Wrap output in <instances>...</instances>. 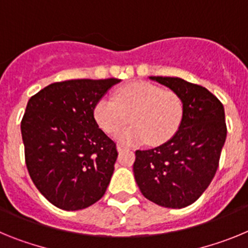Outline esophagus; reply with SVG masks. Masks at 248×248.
<instances>
[{
    "mask_svg": "<svg viewBox=\"0 0 248 248\" xmlns=\"http://www.w3.org/2000/svg\"><path fill=\"white\" fill-rule=\"evenodd\" d=\"M117 150L119 151V153H122V151H124V150H129V148H126V146H123V145H118Z\"/></svg>",
    "mask_w": 248,
    "mask_h": 248,
    "instance_id": "1",
    "label": "esophagus"
}]
</instances>
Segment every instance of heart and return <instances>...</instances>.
Returning a JSON list of instances; mask_svg holds the SVG:
<instances>
[{
  "mask_svg": "<svg viewBox=\"0 0 248 248\" xmlns=\"http://www.w3.org/2000/svg\"><path fill=\"white\" fill-rule=\"evenodd\" d=\"M94 119L103 131L113 134L128 122L115 139L123 144L148 141L163 145L177 133L184 117L183 98L171 89L149 82H133L114 92V100L102 98L93 108Z\"/></svg>",
  "mask_w": 248,
  "mask_h": 248,
  "instance_id": "b5f03b06",
  "label": "heart"
}]
</instances>
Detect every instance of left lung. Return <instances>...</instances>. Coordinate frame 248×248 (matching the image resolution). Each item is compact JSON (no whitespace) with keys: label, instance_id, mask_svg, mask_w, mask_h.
<instances>
[{"label":"left lung","instance_id":"8db88e82","mask_svg":"<svg viewBox=\"0 0 248 248\" xmlns=\"http://www.w3.org/2000/svg\"><path fill=\"white\" fill-rule=\"evenodd\" d=\"M150 79L183 98L184 117L176 134L165 144L135 151V181L148 200L183 209L200 198L216 174L227 134L225 109L201 85L176 77Z\"/></svg>","mask_w":248,"mask_h":248}]
</instances>
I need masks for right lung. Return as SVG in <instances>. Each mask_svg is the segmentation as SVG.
<instances>
[{"instance_id": "obj_1", "label": "right lung", "mask_w": 248, "mask_h": 248, "mask_svg": "<svg viewBox=\"0 0 248 248\" xmlns=\"http://www.w3.org/2000/svg\"><path fill=\"white\" fill-rule=\"evenodd\" d=\"M120 79L52 83L31 97L21 122L25 159L39 192L76 211L103 198L117 161V145L94 119L95 103Z\"/></svg>"}]
</instances>
